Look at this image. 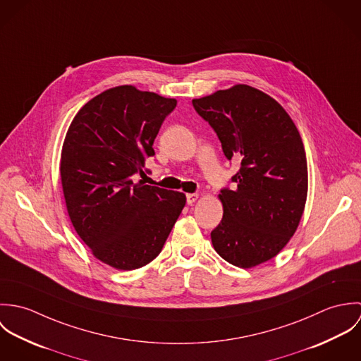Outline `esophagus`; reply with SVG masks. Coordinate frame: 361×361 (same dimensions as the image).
Wrapping results in <instances>:
<instances>
[{"instance_id":"34e87169","label":"esophagus","mask_w":361,"mask_h":361,"mask_svg":"<svg viewBox=\"0 0 361 361\" xmlns=\"http://www.w3.org/2000/svg\"><path fill=\"white\" fill-rule=\"evenodd\" d=\"M197 199H199V195H196V193H189V195H186V202H188L189 206H192Z\"/></svg>"}]
</instances>
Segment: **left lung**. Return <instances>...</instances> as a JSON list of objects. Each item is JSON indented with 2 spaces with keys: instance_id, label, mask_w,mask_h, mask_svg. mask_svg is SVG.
<instances>
[{
  "instance_id": "8db88e82",
  "label": "left lung",
  "mask_w": 361,
  "mask_h": 361,
  "mask_svg": "<svg viewBox=\"0 0 361 361\" xmlns=\"http://www.w3.org/2000/svg\"><path fill=\"white\" fill-rule=\"evenodd\" d=\"M216 133L222 152L240 161L224 188V215L211 232L215 252L240 268L275 257L296 232L307 199V159L288 112L246 85L192 102Z\"/></svg>"
}]
</instances>
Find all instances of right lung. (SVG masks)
Wrapping results in <instances>:
<instances>
[{"instance_id":"1","label":"right lung","mask_w":361,"mask_h":361,"mask_svg":"<svg viewBox=\"0 0 361 361\" xmlns=\"http://www.w3.org/2000/svg\"><path fill=\"white\" fill-rule=\"evenodd\" d=\"M176 100L133 86L96 96L73 118L61 154V182L80 239L105 264L140 268L162 250L186 196L145 185V162Z\"/></svg>"}]
</instances>
